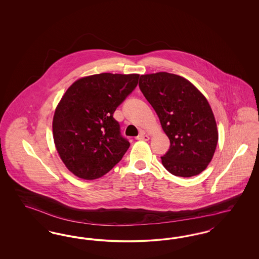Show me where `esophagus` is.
I'll use <instances>...</instances> for the list:
<instances>
[{
	"label": "esophagus",
	"instance_id": "obj_1",
	"mask_svg": "<svg viewBox=\"0 0 259 259\" xmlns=\"http://www.w3.org/2000/svg\"><path fill=\"white\" fill-rule=\"evenodd\" d=\"M148 139H149V137L145 134H140L138 137H136V140H138V141H148Z\"/></svg>",
	"mask_w": 259,
	"mask_h": 259
}]
</instances>
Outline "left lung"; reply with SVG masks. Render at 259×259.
<instances>
[{
    "instance_id": "left-lung-1",
    "label": "left lung",
    "mask_w": 259,
    "mask_h": 259,
    "mask_svg": "<svg viewBox=\"0 0 259 259\" xmlns=\"http://www.w3.org/2000/svg\"><path fill=\"white\" fill-rule=\"evenodd\" d=\"M139 87L170 140V148L161 156L166 170L184 178L204 171L219 140L207 99L183 76L165 72L141 75Z\"/></svg>"
}]
</instances>
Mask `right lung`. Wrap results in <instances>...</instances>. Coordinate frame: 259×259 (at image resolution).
Listing matches in <instances>:
<instances>
[{
  "instance_id": "1",
  "label": "right lung",
  "mask_w": 259,
  "mask_h": 259,
  "mask_svg": "<svg viewBox=\"0 0 259 259\" xmlns=\"http://www.w3.org/2000/svg\"><path fill=\"white\" fill-rule=\"evenodd\" d=\"M140 74L103 73L82 77L68 88L53 117V139L66 167L95 180L122 159L130 143L113 118L135 89Z\"/></svg>"
}]
</instances>
